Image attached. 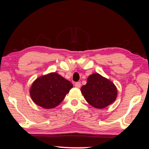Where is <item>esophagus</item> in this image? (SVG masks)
Returning <instances> with one entry per match:
<instances>
[{
  "mask_svg": "<svg viewBox=\"0 0 149 149\" xmlns=\"http://www.w3.org/2000/svg\"><path fill=\"white\" fill-rule=\"evenodd\" d=\"M80 85H81V84H80V82H77V83H75V87H76V88H80Z\"/></svg>",
  "mask_w": 149,
  "mask_h": 149,
  "instance_id": "obj_1",
  "label": "esophagus"
}]
</instances>
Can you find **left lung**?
I'll return each instance as SVG.
<instances>
[{"mask_svg": "<svg viewBox=\"0 0 149 149\" xmlns=\"http://www.w3.org/2000/svg\"><path fill=\"white\" fill-rule=\"evenodd\" d=\"M80 90L87 102L96 109L107 107L117 97V88L113 83L97 73L89 76L86 85Z\"/></svg>", "mask_w": 149, "mask_h": 149, "instance_id": "obj_1", "label": "left lung"}]
</instances>
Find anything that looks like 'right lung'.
<instances>
[{"label":"right lung","instance_id":"1","mask_svg":"<svg viewBox=\"0 0 149 149\" xmlns=\"http://www.w3.org/2000/svg\"><path fill=\"white\" fill-rule=\"evenodd\" d=\"M73 88V84L57 73L38 78L30 89L33 102L42 108L53 109L64 100L65 96Z\"/></svg>","mask_w":149,"mask_h":149}]
</instances>
